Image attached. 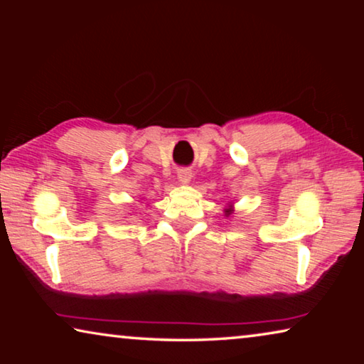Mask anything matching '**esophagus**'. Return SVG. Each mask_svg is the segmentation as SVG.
<instances>
[{
  "instance_id": "obj_1",
  "label": "esophagus",
  "mask_w": 364,
  "mask_h": 364,
  "mask_svg": "<svg viewBox=\"0 0 364 364\" xmlns=\"http://www.w3.org/2000/svg\"><path fill=\"white\" fill-rule=\"evenodd\" d=\"M191 176H193V173L188 168H183L178 171V180H180L181 184H188L191 181Z\"/></svg>"
}]
</instances>
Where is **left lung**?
I'll list each match as a JSON object with an SVG mask.
<instances>
[{
    "mask_svg": "<svg viewBox=\"0 0 364 364\" xmlns=\"http://www.w3.org/2000/svg\"><path fill=\"white\" fill-rule=\"evenodd\" d=\"M225 217L228 218V217H231V215H232V212H234V205H232V202H230V204H228V207L225 208Z\"/></svg>",
    "mask_w": 364,
    "mask_h": 364,
    "instance_id": "obj_1",
    "label": "left lung"
}]
</instances>
